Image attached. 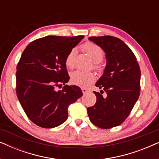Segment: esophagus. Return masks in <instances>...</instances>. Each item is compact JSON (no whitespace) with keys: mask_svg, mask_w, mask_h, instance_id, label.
Listing matches in <instances>:
<instances>
[{"mask_svg":"<svg viewBox=\"0 0 159 159\" xmlns=\"http://www.w3.org/2000/svg\"><path fill=\"white\" fill-rule=\"evenodd\" d=\"M82 93H83V94H85V93H87L89 91V90L88 89H87V88H82Z\"/></svg>","mask_w":159,"mask_h":159,"instance_id":"obj_1","label":"esophagus"}]
</instances>
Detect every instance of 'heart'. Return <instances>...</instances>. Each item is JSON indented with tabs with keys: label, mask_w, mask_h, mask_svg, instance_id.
<instances>
[{
	"label": "heart",
	"mask_w": 159,
	"mask_h": 159,
	"mask_svg": "<svg viewBox=\"0 0 159 159\" xmlns=\"http://www.w3.org/2000/svg\"><path fill=\"white\" fill-rule=\"evenodd\" d=\"M82 48L92 58L93 60V68L98 71H101L103 69L101 60L104 56V51L101 47L95 43L86 42L82 45ZM77 56V49L70 50L65 58V64L69 68L72 69L75 65V59ZM95 75L91 71H76L71 75V81L74 84L86 88L95 81Z\"/></svg>",
	"instance_id": "1"
}]
</instances>
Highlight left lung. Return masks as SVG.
Returning a JSON list of instances; mask_svg holds the SVG:
<instances>
[{
  "label": "left lung",
  "mask_w": 159,
  "mask_h": 159,
  "mask_svg": "<svg viewBox=\"0 0 159 159\" xmlns=\"http://www.w3.org/2000/svg\"><path fill=\"white\" fill-rule=\"evenodd\" d=\"M106 52L107 64L95 85L101 92H93L96 103L88 108L93 125L102 129L120 125L125 121L140 93V69L132 50L120 39L113 36L90 37ZM106 92V97L102 94Z\"/></svg>",
  "instance_id": "8db88e82"
}]
</instances>
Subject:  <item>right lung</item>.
Returning <instances> with one entry per match:
<instances>
[{"label": "right lung", "mask_w": 159, "mask_h": 159, "mask_svg": "<svg viewBox=\"0 0 159 159\" xmlns=\"http://www.w3.org/2000/svg\"><path fill=\"white\" fill-rule=\"evenodd\" d=\"M83 35L46 36L26 47L16 66V92L28 118L43 128L61 125L68 108L82 96L81 89L67 85L69 76L65 58ZM64 85L62 91L56 86Z\"/></svg>", "instance_id": "right-lung-1"}]
</instances>
